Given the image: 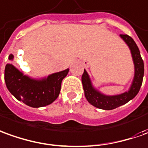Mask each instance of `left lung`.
<instances>
[{
    "mask_svg": "<svg viewBox=\"0 0 148 148\" xmlns=\"http://www.w3.org/2000/svg\"><path fill=\"white\" fill-rule=\"evenodd\" d=\"M120 37L129 47L134 64V79L129 90L119 95H105L93 87L89 76L85 70L81 77L86 99L91 105L98 109L110 110L127 103L138 94L142 85L144 74V64L138 46L136 45L134 39L127 34H120Z\"/></svg>",
    "mask_w": 148,
    "mask_h": 148,
    "instance_id": "1",
    "label": "left lung"
}]
</instances>
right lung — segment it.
I'll list each match as a JSON object with an SVG mask.
<instances>
[{"label":"right lung","instance_id":"add662e5","mask_svg":"<svg viewBox=\"0 0 148 148\" xmlns=\"http://www.w3.org/2000/svg\"><path fill=\"white\" fill-rule=\"evenodd\" d=\"M10 60H14L10 54ZM69 69L56 72L42 79H34L25 76L12 64H7L5 69L6 87L18 101L33 108L51 104L60 95L62 80Z\"/></svg>","mask_w":148,"mask_h":148}]
</instances>
